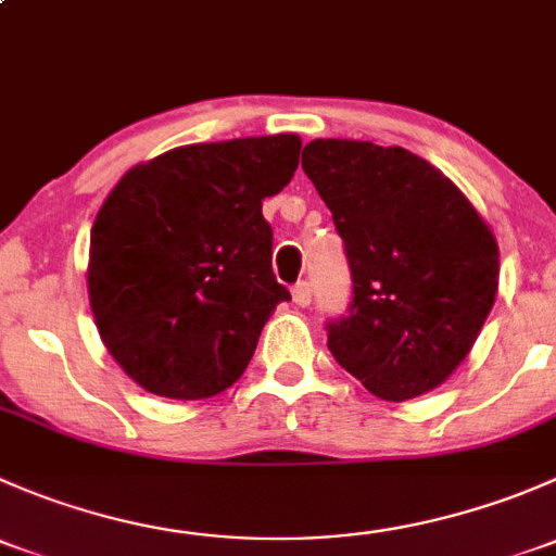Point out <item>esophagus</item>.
<instances>
[{
  "label": "esophagus",
  "instance_id": "34e87169",
  "mask_svg": "<svg viewBox=\"0 0 556 556\" xmlns=\"http://www.w3.org/2000/svg\"><path fill=\"white\" fill-rule=\"evenodd\" d=\"M293 304L301 306V309L312 304V285L309 282L295 285V288H293Z\"/></svg>",
  "mask_w": 556,
  "mask_h": 556
}]
</instances>
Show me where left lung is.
Instances as JSON below:
<instances>
[{
    "label": "left lung",
    "mask_w": 556,
    "mask_h": 556,
    "mask_svg": "<svg viewBox=\"0 0 556 556\" xmlns=\"http://www.w3.org/2000/svg\"><path fill=\"white\" fill-rule=\"evenodd\" d=\"M306 177L333 212L352 268L350 317L328 350L371 395L412 401L468 357L495 304L490 223L430 161L357 139H314Z\"/></svg>",
    "instance_id": "8db88e82"
}]
</instances>
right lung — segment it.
I'll return each mask as SVG.
<instances>
[{
  "instance_id": "1",
  "label": "right lung",
  "mask_w": 556,
  "mask_h": 556,
  "mask_svg": "<svg viewBox=\"0 0 556 556\" xmlns=\"http://www.w3.org/2000/svg\"><path fill=\"white\" fill-rule=\"evenodd\" d=\"M299 134L182 144L131 166L91 228L88 301L131 382L201 401L244 374L290 293L271 271L263 199L299 169Z\"/></svg>"
}]
</instances>
